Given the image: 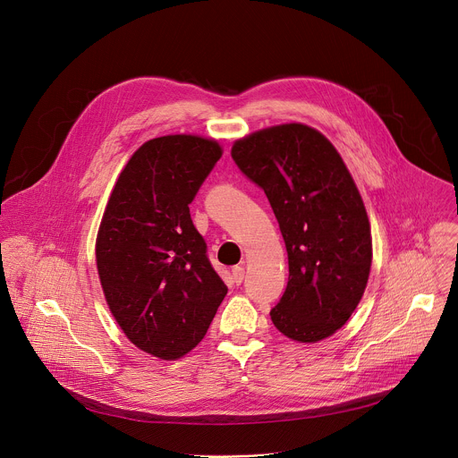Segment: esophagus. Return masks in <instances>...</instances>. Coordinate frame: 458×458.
Instances as JSON below:
<instances>
[{"mask_svg": "<svg viewBox=\"0 0 458 458\" xmlns=\"http://www.w3.org/2000/svg\"><path fill=\"white\" fill-rule=\"evenodd\" d=\"M232 277L235 284H241L244 281V268L242 267H233L232 268Z\"/></svg>", "mask_w": 458, "mask_h": 458, "instance_id": "obj_1", "label": "esophagus"}]
</instances>
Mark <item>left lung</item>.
<instances>
[{
  "label": "left lung",
  "mask_w": 458,
  "mask_h": 458,
  "mask_svg": "<svg viewBox=\"0 0 458 458\" xmlns=\"http://www.w3.org/2000/svg\"><path fill=\"white\" fill-rule=\"evenodd\" d=\"M239 170L265 190L288 251V286L272 308L288 339L317 343L346 324L371 268V230L360 193L335 147L288 123L232 147Z\"/></svg>",
  "instance_id": "left-lung-1"
}]
</instances>
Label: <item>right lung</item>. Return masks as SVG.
<instances>
[{
    "instance_id": "1",
    "label": "right lung",
    "mask_w": 458,
    "mask_h": 458,
    "mask_svg": "<svg viewBox=\"0 0 458 458\" xmlns=\"http://www.w3.org/2000/svg\"><path fill=\"white\" fill-rule=\"evenodd\" d=\"M223 156L217 141L163 136L130 157L96 241L108 308L130 343L174 360L198 346L228 288L188 205Z\"/></svg>"
}]
</instances>
